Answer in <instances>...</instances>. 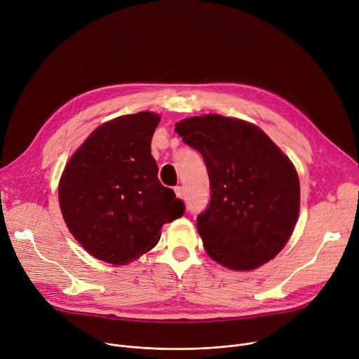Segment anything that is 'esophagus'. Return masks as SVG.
<instances>
[{
  "label": "esophagus",
  "instance_id": "34e87169",
  "mask_svg": "<svg viewBox=\"0 0 359 359\" xmlns=\"http://www.w3.org/2000/svg\"><path fill=\"white\" fill-rule=\"evenodd\" d=\"M175 193H176L177 198H183V187L182 186H176L175 187Z\"/></svg>",
  "mask_w": 359,
  "mask_h": 359
}]
</instances>
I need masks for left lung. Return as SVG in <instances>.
<instances>
[{
    "label": "left lung",
    "mask_w": 359,
    "mask_h": 359,
    "mask_svg": "<svg viewBox=\"0 0 359 359\" xmlns=\"http://www.w3.org/2000/svg\"><path fill=\"white\" fill-rule=\"evenodd\" d=\"M182 140L201 153L210 203L197 231L210 257L231 270H254L283 250L299 212L294 165L260 129L222 115L176 123Z\"/></svg>",
    "instance_id": "1"
}]
</instances>
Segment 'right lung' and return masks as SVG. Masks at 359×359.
Returning <instances> with one entry per match:
<instances>
[{"instance_id":"1","label":"right lung","mask_w":359,"mask_h":359,"mask_svg":"<svg viewBox=\"0 0 359 359\" xmlns=\"http://www.w3.org/2000/svg\"><path fill=\"white\" fill-rule=\"evenodd\" d=\"M161 116L139 112L96 128L60 180V206L76 241L95 259L126 264L155 247L184 204L158 179L150 155Z\"/></svg>"}]
</instances>
